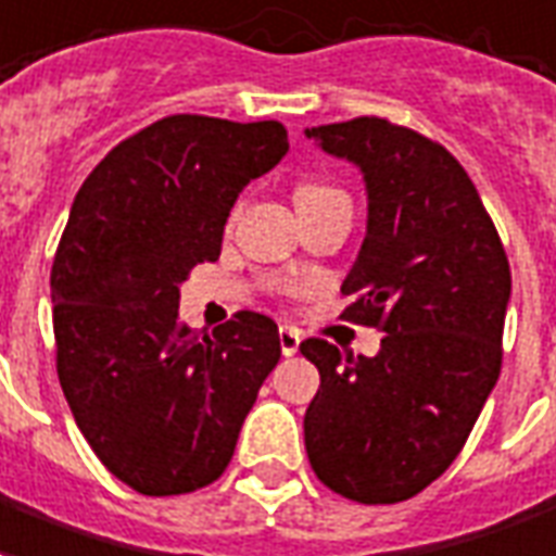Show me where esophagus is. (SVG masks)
<instances>
[{"label":"esophagus","mask_w":556,"mask_h":556,"mask_svg":"<svg viewBox=\"0 0 556 556\" xmlns=\"http://www.w3.org/2000/svg\"><path fill=\"white\" fill-rule=\"evenodd\" d=\"M279 348L286 356H294L300 351V330L298 327H289V324H282L279 327Z\"/></svg>","instance_id":"34e87169"}]
</instances>
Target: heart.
I'll return each instance as SVG.
<instances>
[{
	"label": "heart",
	"mask_w": 556,
	"mask_h": 556,
	"mask_svg": "<svg viewBox=\"0 0 556 556\" xmlns=\"http://www.w3.org/2000/svg\"><path fill=\"white\" fill-rule=\"evenodd\" d=\"M330 194H341V191L339 188H332V185L306 182V185H300L294 200H298V205H306V203H312V200H320V197H330Z\"/></svg>",
	"instance_id": "1"
}]
</instances>
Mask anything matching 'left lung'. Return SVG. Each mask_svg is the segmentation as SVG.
Instances as JSON below:
<instances>
[{
    "label": "left lung",
    "instance_id": "1",
    "mask_svg": "<svg viewBox=\"0 0 556 556\" xmlns=\"http://www.w3.org/2000/svg\"><path fill=\"white\" fill-rule=\"evenodd\" d=\"M365 176L368 232L341 282L377 356L306 339L320 374L303 418L312 471L359 504H397L445 475L501 374L509 262L463 164L386 117L306 129Z\"/></svg>",
    "mask_w": 556,
    "mask_h": 556
}]
</instances>
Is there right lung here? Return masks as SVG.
<instances>
[{"label": "right lung", "instance_id": "obj_1", "mask_svg": "<svg viewBox=\"0 0 556 556\" xmlns=\"http://www.w3.org/2000/svg\"><path fill=\"white\" fill-rule=\"evenodd\" d=\"M286 152L277 121L170 114L117 143L73 200L49 277L59 380L93 454L141 495L215 483L279 362L267 315L197 332L179 286L220 256L238 194Z\"/></svg>", "mask_w": 556, "mask_h": 556}]
</instances>
